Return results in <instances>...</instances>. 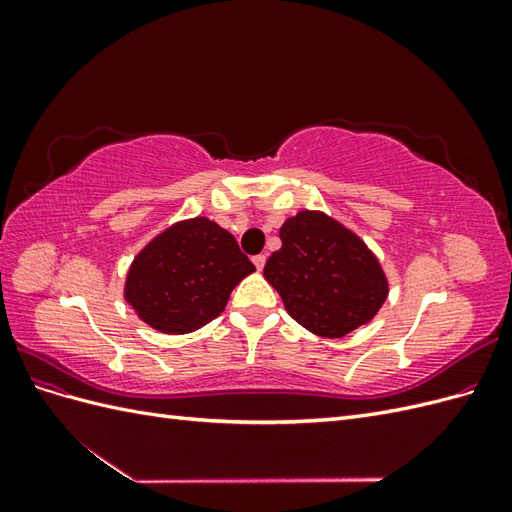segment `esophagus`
Returning <instances> with one entry per match:
<instances>
[{
    "label": "esophagus",
    "instance_id": "obj_1",
    "mask_svg": "<svg viewBox=\"0 0 512 512\" xmlns=\"http://www.w3.org/2000/svg\"><path fill=\"white\" fill-rule=\"evenodd\" d=\"M252 260H254V265H256L258 271L265 269V262H267V256H265V254H258V256H254Z\"/></svg>",
    "mask_w": 512,
    "mask_h": 512
}]
</instances>
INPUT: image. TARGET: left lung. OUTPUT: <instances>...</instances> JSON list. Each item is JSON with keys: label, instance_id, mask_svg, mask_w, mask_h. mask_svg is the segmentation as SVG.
I'll use <instances>...</instances> for the list:
<instances>
[{"label": "left lung", "instance_id": "obj_1", "mask_svg": "<svg viewBox=\"0 0 512 512\" xmlns=\"http://www.w3.org/2000/svg\"><path fill=\"white\" fill-rule=\"evenodd\" d=\"M280 239L262 273L307 331L344 337L378 314L389 282L352 230L320 211H301L284 222Z\"/></svg>", "mask_w": 512, "mask_h": 512}]
</instances>
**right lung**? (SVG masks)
<instances>
[{"instance_id": "1", "label": "right lung", "mask_w": 512, "mask_h": 512, "mask_svg": "<svg viewBox=\"0 0 512 512\" xmlns=\"http://www.w3.org/2000/svg\"><path fill=\"white\" fill-rule=\"evenodd\" d=\"M256 267L228 230L207 218L166 228L132 262L126 301L149 327L183 335L218 318Z\"/></svg>"}]
</instances>
